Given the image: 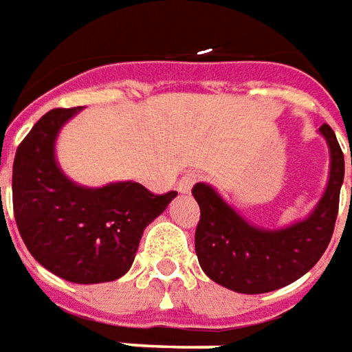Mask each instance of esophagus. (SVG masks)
Wrapping results in <instances>:
<instances>
[{
	"label": "esophagus",
	"mask_w": 352,
	"mask_h": 352,
	"mask_svg": "<svg viewBox=\"0 0 352 352\" xmlns=\"http://www.w3.org/2000/svg\"><path fill=\"white\" fill-rule=\"evenodd\" d=\"M195 184H197V174H193V173L184 174V176H182L178 182V191L184 195L189 193V191L193 189Z\"/></svg>",
	"instance_id": "obj_1"
}]
</instances>
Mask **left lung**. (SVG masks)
<instances>
[{"instance_id": "obj_1", "label": "left lung", "mask_w": 352, "mask_h": 352, "mask_svg": "<svg viewBox=\"0 0 352 352\" xmlns=\"http://www.w3.org/2000/svg\"><path fill=\"white\" fill-rule=\"evenodd\" d=\"M319 133L330 151L327 189L309 215L289 227H257L223 201L210 184H195L193 197L201 206L195 251L212 281L242 294L270 292L302 278L322 257L334 232L345 159L330 125L322 123Z\"/></svg>"}]
</instances>
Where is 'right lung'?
<instances>
[{"mask_svg":"<svg viewBox=\"0 0 352 352\" xmlns=\"http://www.w3.org/2000/svg\"><path fill=\"white\" fill-rule=\"evenodd\" d=\"M82 110L54 109L18 146L12 165V208L33 258L65 281H114L127 274L142 232L176 191L150 193L137 182L86 187L56 161L61 127Z\"/></svg>","mask_w":352,"mask_h":352,"instance_id":"obj_1","label":"right lung"}]
</instances>
